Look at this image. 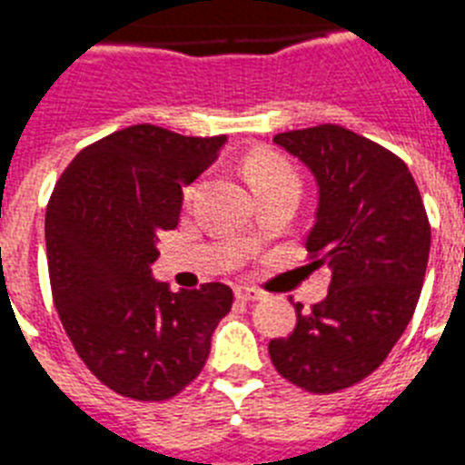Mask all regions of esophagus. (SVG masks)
<instances>
[{"instance_id": "esophagus-1", "label": "esophagus", "mask_w": 465, "mask_h": 465, "mask_svg": "<svg viewBox=\"0 0 465 465\" xmlns=\"http://www.w3.org/2000/svg\"><path fill=\"white\" fill-rule=\"evenodd\" d=\"M236 298H239L241 302H255V300L264 298V292L257 291V288L252 286H239L236 288Z\"/></svg>"}]
</instances>
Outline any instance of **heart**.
Instances as JSON below:
<instances>
[{"label":"heart","instance_id":"b5f03b06","mask_svg":"<svg viewBox=\"0 0 465 465\" xmlns=\"http://www.w3.org/2000/svg\"><path fill=\"white\" fill-rule=\"evenodd\" d=\"M245 177L255 193L269 189V186L283 184V182H298L291 163L272 148H257L245 158ZM191 193H193V186L186 189V198H191Z\"/></svg>","mask_w":465,"mask_h":465}]
</instances>
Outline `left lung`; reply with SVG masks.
<instances>
[{
  "label": "left lung",
  "instance_id": "8db88e82",
  "mask_svg": "<svg viewBox=\"0 0 465 465\" xmlns=\"http://www.w3.org/2000/svg\"><path fill=\"white\" fill-rule=\"evenodd\" d=\"M274 143L300 158L319 186L305 248L331 269L329 295L295 305L288 338L269 357L292 385L329 395L383 364L411 322L423 288L430 222L404 160L341 124L281 132Z\"/></svg>",
  "mask_w": 465,
  "mask_h": 465
}]
</instances>
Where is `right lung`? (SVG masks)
Here are the masks:
<instances>
[{
  "mask_svg": "<svg viewBox=\"0 0 465 465\" xmlns=\"http://www.w3.org/2000/svg\"><path fill=\"white\" fill-rule=\"evenodd\" d=\"M224 142L132 124L82 148L54 186L45 220L54 305L77 357L118 395H179L232 310L224 283L173 292L151 276L160 233L179 222L182 186Z\"/></svg>",
  "mask_w": 465,
  "mask_h": 465,
  "instance_id": "right-lung-1",
  "label": "right lung"
}]
</instances>
